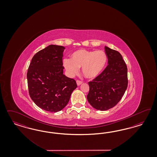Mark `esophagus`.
Masks as SVG:
<instances>
[{"label": "esophagus", "instance_id": "obj_1", "mask_svg": "<svg viewBox=\"0 0 157 157\" xmlns=\"http://www.w3.org/2000/svg\"><path fill=\"white\" fill-rule=\"evenodd\" d=\"M82 83V81H79V80H77V81H76V84H77V85H81Z\"/></svg>", "mask_w": 157, "mask_h": 157}]
</instances>
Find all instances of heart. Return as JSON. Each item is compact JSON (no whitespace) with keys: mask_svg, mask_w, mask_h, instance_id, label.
<instances>
[{"mask_svg":"<svg viewBox=\"0 0 157 157\" xmlns=\"http://www.w3.org/2000/svg\"><path fill=\"white\" fill-rule=\"evenodd\" d=\"M108 57L102 51H89L80 49L72 53L70 60L63 61V66L71 76H74L82 67V73L87 79H94L104 71Z\"/></svg>","mask_w":157,"mask_h":157,"instance_id":"obj_1","label":"heart"}]
</instances>
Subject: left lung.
<instances>
[{"mask_svg": "<svg viewBox=\"0 0 157 157\" xmlns=\"http://www.w3.org/2000/svg\"><path fill=\"white\" fill-rule=\"evenodd\" d=\"M108 65L100 75L89 82L87 99L97 110L112 108L121 100L128 86L127 67L120 53L105 47Z\"/></svg>", "mask_w": 157, "mask_h": 157, "instance_id": "obj_1", "label": "left lung"}]
</instances>
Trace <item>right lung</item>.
<instances>
[{"label":"right lung","mask_w":157,"mask_h":157,"mask_svg":"<svg viewBox=\"0 0 157 157\" xmlns=\"http://www.w3.org/2000/svg\"><path fill=\"white\" fill-rule=\"evenodd\" d=\"M65 48L50 45L36 53L27 72L29 93L39 108L51 112L63 109L76 87V81L63 74Z\"/></svg>","instance_id":"right-lung-1"}]
</instances>
